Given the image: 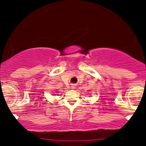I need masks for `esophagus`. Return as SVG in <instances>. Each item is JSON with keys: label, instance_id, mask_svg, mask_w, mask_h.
Here are the masks:
<instances>
[{"label": "esophagus", "instance_id": "1", "mask_svg": "<svg viewBox=\"0 0 146 146\" xmlns=\"http://www.w3.org/2000/svg\"><path fill=\"white\" fill-rule=\"evenodd\" d=\"M71 86V88H75V86H76V85L74 84H72Z\"/></svg>", "mask_w": 146, "mask_h": 146}]
</instances>
